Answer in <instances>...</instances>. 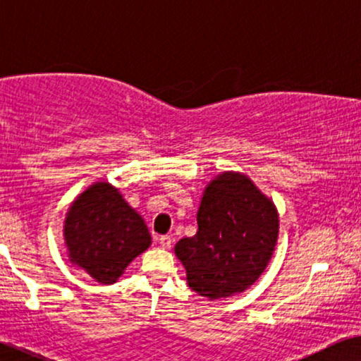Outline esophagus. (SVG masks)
I'll return each mask as SVG.
<instances>
[{
	"label": "esophagus",
	"instance_id": "obj_1",
	"mask_svg": "<svg viewBox=\"0 0 361 361\" xmlns=\"http://www.w3.org/2000/svg\"><path fill=\"white\" fill-rule=\"evenodd\" d=\"M158 241H160V246L165 247V249H170L171 247V243H173L170 236H160V239H158Z\"/></svg>",
	"mask_w": 361,
	"mask_h": 361
}]
</instances>
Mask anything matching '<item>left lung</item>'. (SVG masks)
<instances>
[{
  "mask_svg": "<svg viewBox=\"0 0 361 361\" xmlns=\"http://www.w3.org/2000/svg\"><path fill=\"white\" fill-rule=\"evenodd\" d=\"M198 231L175 254L191 290L209 300L246 290L271 261L279 234L276 206L241 173L226 171L206 186Z\"/></svg>",
  "mask_w": 361,
  "mask_h": 361,
  "instance_id": "obj_1",
  "label": "left lung"
}]
</instances>
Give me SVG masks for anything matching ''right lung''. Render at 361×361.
I'll list each match as a JSON object with an SVG mask.
<instances>
[{"label": "right lung", "mask_w": 361, "mask_h": 361, "mask_svg": "<svg viewBox=\"0 0 361 361\" xmlns=\"http://www.w3.org/2000/svg\"><path fill=\"white\" fill-rule=\"evenodd\" d=\"M64 239L71 262L99 284H114L152 238L142 216L125 203L118 190L95 183L67 213Z\"/></svg>", "instance_id": "right-lung-1"}]
</instances>
